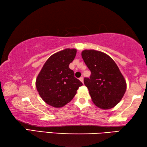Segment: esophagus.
Wrapping results in <instances>:
<instances>
[{"label": "esophagus", "mask_w": 147, "mask_h": 147, "mask_svg": "<svg viewBox=\"0 0 147 147\" xmlns=\"http://www.w3.org/2000/svg\"><path fill=\"white\" fill-rule=\"evenodd\" d=\"M79 80H80V81L82 82L83 83V82H84V78H83V76H81L80 78H79Z\"/></svg>", "instance_id": "1"}]
</instances>
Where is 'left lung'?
<instances>
[{"label":"left lung","instance_id":"1","mask_svg":"<svg viewBox=\"0 0 147 147\" xmlns=\"http://www.w3.org/2000/svg\"><path fill=\"white\" fill-rule=\"evenodd\" d=\"M82 57L91 74L84 78L92 100L101 109L115 106L123 97L126 83L113 59L108 54L94 50H84Z\"/></svg>","mask_w":147,"mask_h":147}]
</instances>
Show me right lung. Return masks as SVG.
<instances>
[{"instance_id": "add662e5", "label": "right lung", "mask_w": 147, "mask_h": 147, "mask_svg": "<svg viewBox=\"0 0 147 147\" xmlns=\"http://www.w3.org/2000/svg\"><path fill=\"white\" fill-rule=\"evenodd\" d=\"M76 54L75 49H66L53 54L37 77V90L49 105L54 108L66 105L74 98L79 87L82 86L69 67Z\"/></svg>"}]
</instances>
